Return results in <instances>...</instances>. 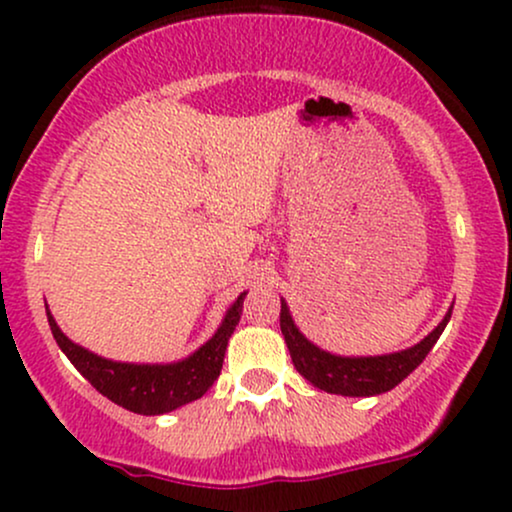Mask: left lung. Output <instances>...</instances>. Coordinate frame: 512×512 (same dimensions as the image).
<instances>
[{
	"label": "left lung",
	"mask_w": 512,
	"mask_h": 512,
	"mask_svg": "<svg viewBox=\"0 0 512 512\" xmlns=\"http://www.w3.org/2000/svg\"><path fill=\"white\" fill-rule=\"evenodd\" d=\"M450 315L452 308L448 310V315L443 317V322H440L436 330L428 334L426 339H421L419 344L411 346V349L397 351V354L361 358L334 356L330 351L317 349V346L313 342H308V339L298 332V327L293 325L291 313L284 301H281L279 322L281 334H284L286 346H289L293 366H296L298 373H301L308 383L330 392V395L373 397L383 395V392L392 390V387L402 383L411 370L424 361L428 351L433 349V344H436L440 334H443Z\"/></svg>",
	"instance_id": "left-lung-1"
}]
</instances>
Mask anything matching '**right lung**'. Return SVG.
<instances>
[{"label":"right lung","mask_w":512,"mask_h":512,"mask_svg":"<svg viewBox=\"0 0 512 512\" xmlns=\"http://www.w3.org/2000/svg\"><path fill=\"white\" fill-rule=\"evenodd\" d=\"M243 301L245 293H240L238 301L228 308L221 327L207 344L199 346L195 354L185 358V361L166 363V366H149V363L137 366V363L108 361V358L91 354L84 346L64 337L50 310L48 322L52 337L60 344V349L103 397L134 411V414L156 416L178 409L187 402H195L214 385V380L221 373L223 356H226L228 337L236 330L240 313H243Z\"/></svg>","instance_id":"right-lung-1"}]
</instances>
